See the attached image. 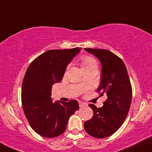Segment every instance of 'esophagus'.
I'll list each match as a JSON object with an SVG mask.
<instances>
[{"mask_svg":"<svg viewBox=\"0 0 152 152\" xmlns=\"http://www.w3.org/2000/svg\"><path fill=\"white\" fill-rule=\"evenodd\" d=\"M86 103L83 102H79V107H83L86 106Z\"/></svg>","mask_w":152,"mask_h":152,"instance_id":"obj_1","label":"esophagus"}]
</instances>
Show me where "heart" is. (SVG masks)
I'll return each mask as SVG.
<instances>
[{
  "label": "heart",
  "instance_id": "b5f03b06",
  "mask_svg": "<svg viewBox=\"0 0 152 152\" xmlns=\"http://www.w3.org/2000/svg\"><path fill=\"white\" fill-rule=\"evenodd\" d=\"M80 61L83 71L97 66V65H98L95 57L90 56V55H83L80 57Z\"/></svg>",
  "mask_w": 152,
  "mask_h": 152
}]
</instances>
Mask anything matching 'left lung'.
<instances>
[{
	"label": "left lung",
	"mask_w": 152,
	"mask_h": 152,
	"mask_svg": "<svg viewBox=\"0 0 152 152\" xmlns=\"http://www.w3.org/2000/svg\"><path fill=\"white\" fill-rule=\"evenodd\" d=\"M99 59L102 64L100 84L97 93H105L107 100L102 107L90 104L93 116L84 123L88 134L95 138L107 137L124 124L132 100V86L126 65L120 57L104 49L85 48Z\"/></svg>",
	"instance_id": "obj_1"
}]
</instances>
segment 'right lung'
Segmentation results:
<instances>
[{"label":"right lung","mask_w":152,"mask_h":152,"mask_svg":"<svg viewBox=\"0 0 152 152\" xmlns=\"http://www.w3.org/2000/svg\"><path fill=\"white\" fill-rule=\"evenodd\" d=\"M81 49L48 50L36 57L26 70L21 94L23 110L31 127L43 137L53 138L64 133L69 117L79 108L76 99L53 103L51 92Z\"/></svg>","instance_id":"obj_1"}]
</instances>
